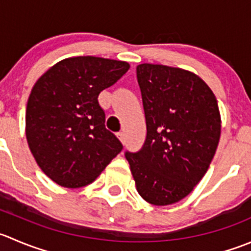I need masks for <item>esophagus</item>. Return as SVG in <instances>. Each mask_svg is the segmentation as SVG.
Returning <instances> with one entry per match:
<instances>
[{
  "label": "esophagus",
  "mask_w": 251,
  "mask_h": 251,
  "mask_svg": "<svg viewBox=\"0 0 251 251\" xmlns=\"http://www.w3.org/2000/svg\"><path fill=\"white\" fill-rule=\"evenodd\" d=\"M116 137H118L121 142H124V132H118L116 133Z\"/></svg>",
  "instance_id": "1"
}]
</instances>
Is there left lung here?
<instances>
[{
    "label": "left lung",
    "instance_id": "1",
    "mask_svg": "<svg viewBox=\"0 0 251 251\" xmlns=\"http://www.w3.org/2000/svg\"><path fill=\"white\" fill-rule=\"evenodd\" d=\"M147 136L126 152L143 200L167 206L186 198L207 172L221 136L217 99L195 74L164 65H138Z\"/></svg>",
    "mask_w": 251,
    "mask_h": 251
}]
</instances>
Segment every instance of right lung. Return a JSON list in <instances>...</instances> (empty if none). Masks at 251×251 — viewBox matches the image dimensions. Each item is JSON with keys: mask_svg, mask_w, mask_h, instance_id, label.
Segmentation results:
<instances>
[{"mask_svg": "<svg viewBox=\"0 0 251 251\" xmlns=\"http://www.w3.org/2000/svg\"><path fill=\"white\" fill-rule=\"evenodd\" d=\"M130 69L125 61L77 56L49 69L34 84L25 111V136L40 169L61 186L93 182L123 150L106 130L101 91Z\"/></svg>", "mask_w": 251, "mask_h": 251, "instance_id": "obj_1", "label": "right lung"}]
</instances>
